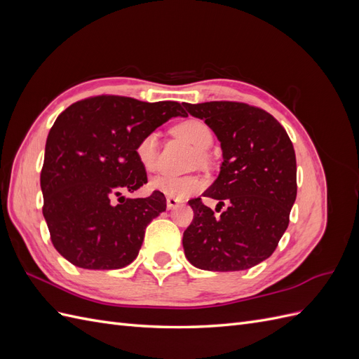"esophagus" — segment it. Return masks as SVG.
I'll return each mask as SVG.
<instances>
[{
    "instance_id": "1",
    "label": "esophagus",
    "mask_w": 359,
    "mask_h": 359,
    "mask_svg": "<svg viewBox=\"0 0 359 359\" xmlns=\"http://www.w3.org/2000/svg\"><path fill=\"white\" fill-rule=\"evenodd\" d=\"M180 203H181V202H180L178 199H175V198H168V199H166V206H168V210L177 208V206H178Z\"/></svg>"
}]
</instances>
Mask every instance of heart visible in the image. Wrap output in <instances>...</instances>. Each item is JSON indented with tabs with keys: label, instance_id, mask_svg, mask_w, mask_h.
Returning a JSON list of instances; mask_svg holds the SVG:
<instances>
[{
	"label": "heart",
	"instance_id": "heart-1",
	"mask_svg": "<svg viewBox=\"0 0 359 359\" xmlns=\"http://www.w3.org/2000/svg\"><path fill=\"white\" fill-rule=\"evenodd\" d=\"M175 135L182 137L198 151L203 153L212 144V133L210 127L199 119H187L175 127ZM157 151H158V133L151 132L139 140L136 145V157L140 166L147 172L157 169ZM203 187V181L199 177L186 175L177 177L169 173H161L149 181V189L158 191L168 198L184 199L198 193Z\"/></svg>",
	"mask_w": 359,
	"mask_h": 359
}]
</instances>
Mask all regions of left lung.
Returning a JSON list of instances; mask_svg holds the SVG:
<instances>
[{
	"mask_svg": "<svg viewBox=\"0 0 359 359\" xmlns=\"http://www.w3.org/2000/svg\"><path fill=\"white\" fill-rule=\"evenodd\" d=\"M203 119L222 148L217 180L203 196L220 201L219 217L201 198L182 236L189 262L206 271H243L264 262L287 229L297 199V158L286 130L268 112L235 102L182 103ZM217 211V210H215Z\"/></svg>",
	"mask_w": 359,
	"mask_h": 359,
	"instance_id": "1",
	"label": "left lung"
}]
</instances>
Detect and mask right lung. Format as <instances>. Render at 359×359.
Here are the masks:
<instances>
[{
    "instance_id": "obj_1",
    "label": "right lung",
    "mask_w": 359,
    "mask_h": 359,
    "mask_svg": "<svg viewBox=\"0 0 359 359\" xmlns=\"http://www.w3.org/2000/svg\"><path fill=\"white\" fill-rule=\"evenodd\" d=\"M186 116L177 102L102 95L67 107L48 135L40 175L43 215L57 252L85 269H118L137 257L165 194L126 198L147 182L136 157L145 135ZM120 203L115 205L113 199Z\"/></svg>"
}]
</instances>
